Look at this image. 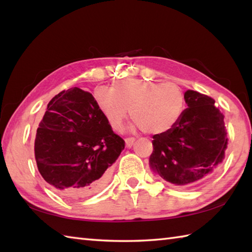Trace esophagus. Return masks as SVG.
<instances>
[{
    "label": "esophagus",
    "instance_id": "34e87169",
    "mask_svg": "<svg viewBox=\"0 0 252 252\" xmlns=\"http://www.w3.org/2000/svg\"><path fill=\"white\" fill-rule=\"evenodd\" d=\"M134 142H135L134 138H131V137L126 138V147L131 148L133 146V144H134Z\"/></svg>",
    "mask_w": 252,
    "mask_h": 252
}]
</instances>
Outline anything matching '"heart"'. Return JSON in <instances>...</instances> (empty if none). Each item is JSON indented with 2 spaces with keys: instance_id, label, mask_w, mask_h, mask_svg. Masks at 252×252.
<instances>
[{
  "instance_id": "1",
  "label": "heart",
  "mask_w": 252,
  "mask_h": 252,
  "mask_svg": "<svg viewBox=\"0 0 252 252\" xmlns=\"http://www.w3.org/2000/svg\"><path fill=\"white\" fill-rule=\"evenodd\" d=\"M94 99L112 130L122 129L130 111L136 126L147 134H162L178 123L184 109V94L175 83L126 79L109 91L98 88Z\"/></svg>"
}]
</instances>
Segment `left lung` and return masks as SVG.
Wrapping results in <instances>:
<instances>
[{"instance_id": "left-lung-1", "label": "left lung", "mask_w": 252, "mask_h": 252, "mask_svg": "<svg viewBox=\"0 0 252 252\" xmlns=\"http://www.w3.org/2000/svg\"><path fill=\"white\" fill-rule=\"evenodd\" d=\"M187 108L178 123L153 136L149 167L169 183L187 187L207 179L224 159L227 146L224 116L207 95L187 90Z\"/></svg>"}]
</instances>
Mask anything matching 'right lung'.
I'll list each match as a JSON object with an SVG mask.
<instances>
[{
  "mask_svg": "<svg viewBox=\"0 0 252 252\" xmlns=\"http://www.w3.org/2000/svg\"><path fill=\"white\" fill-rule=\"evenodd\" d=\"M123 149L125 141L112 131L93 95L79 88L51 99L34 141L42 178L69 198L88 197L103 189Z\"/></svg>",
  "mask_w": 252,
  "mask_h": 252,
  "instance_id": "add662e5",
  "label": "right lung"
}]
</instances>
